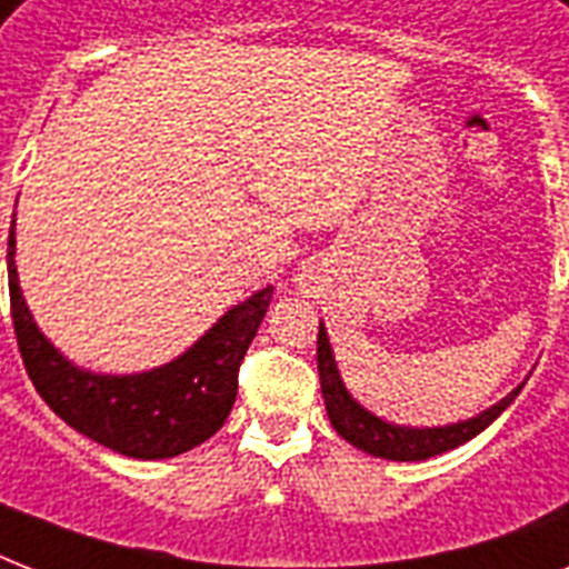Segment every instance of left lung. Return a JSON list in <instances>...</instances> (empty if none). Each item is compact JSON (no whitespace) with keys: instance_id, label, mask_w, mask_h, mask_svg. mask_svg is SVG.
<instances>
[{"instance_id":"left-lung-1","label":"left lung","mask_w":569,"mask_h":569,"mask_svg":"<svg viewBox=\"0 0 569 569\" xmlns=\"http://www.w3.org/2000/svg\"><path fill=\"white\" fill-rule=\"evenodd\" d=\"M319 378L330 425L337 428L339 437L351 442L355 449H363L375 455V458L387 460H428L433 455H442V451L458 449L467 440H472L476 433L485 431L487 425L493 422L496 416L502 413L505 407L511 405L522 389L520 383L511 396H505L499 405L487 407L485 413L472 416L467 422L442 425V428H407V425L383 422L375 413H369L363 405H357L351 392L346 389V383L339 378L333 351H330L325 325H319Z\"/></svg>"}]
</instances>
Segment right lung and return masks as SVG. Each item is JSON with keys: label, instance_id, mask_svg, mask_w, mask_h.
<instances>
[{"label": "right lung", "instance_id": "obj_1", "mask_svg": "<svg viewBox=\"0 0 569 569\" xmlns=\"http://www.w3.org/2000/svg\"><path fill=\"white\" fill-rule=\"evenodd\" d=\"M8 232V292L22 363L40 398L93 442L138 460L177 458L209 440L232 410L239 366L266 319L274 286L227 310L171 363L141 375H93L49 342L31 319Z\"/></svg>", "mask_w": 569, "mask_h": 569}]
</instances>
